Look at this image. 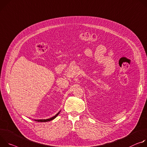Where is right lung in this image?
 Segmentation results:
<instances>
[{
	"mask_svg": "<svg viewBox=\"0 0 147 147\" xmlns=\"http://www.w3.org/2000/svg\"><path fill=\"white\" fill-rule=\"evenodd\" d=\"M59 112H60V111H59L55 116H54V117H51V118H50V119H44V120H42V119H41V120H35V121H38V122H47V121H50L53 120V119H54L59 115Z\"/></svg>",
	"mask_w": 147,
	"mask_h": 147,
	"instance_id": "right-lung-1",
	"label": "right lung"
}]
</instances>
